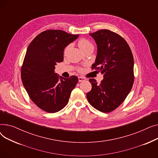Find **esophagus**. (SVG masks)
<instances>
[{"label":"esophagus","instance_id":"obj_1","mask_svg":"<svg viewBox=\"0 0 158 158\" xmlns=\"http://www.w3.org/2000/svg\"><path fill=\"white\" fill-rule=\"evenodd\" d=\"M78 79H79V82H82V81H84L86 80L85 78H84L83 77H79Z\"/></svg>","mask_w":158,"mask_h":158}]
</instances>
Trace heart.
I'll use <instances>...</instances> for the list:
<instances>
[{"instance_id":"obj_1","label":"heart","mask_w":158,"mask_h":158,"mask_svg":"<svg viewBox=\"0 0 158 158\" xmlns=\"http://www.w3.org/2000/svg\"><path fill=\"white\" fill-rule=\"evenodd\" d=\"M78 47H79V48L81 50L82 52H84L86 49L89 48V47H94L93 44L90 42V41L86 39L85 38H82L81 40H79L78 41ZM70 48V45L64 48V53L66 54L67 52V51H69V49Z\"/></svg>"}]
</instances>
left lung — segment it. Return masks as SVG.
<instances>
[{
	"label": "left lung",
	"mask_w": 158,
	"mask_h": 158,
	"mask_svg": "<svg viewBox=\"0 0 158 158\" xmlns=\"http://www.w3.org/2000/svg\"><path fill=\"white\" fill-rule=\"evenodd\" d=\"M89 35L95 41L97 53L92 69L98 70L104 79L97 84L89 79L92 88L87 93L89 103L103 113L114 110L125 100L134 82V60L131 50L122 36L107 29Z\"/></svg>",
	"instance_id": "8db88e82"
}]
</instances>
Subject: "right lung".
<instances>
[{
	"instance_id": "add662e5",
	"label": "right lung",
	"mask_w": 158,
	"mask_h": 158,
	"mask_svg": "<svg viewBox=\"0 0 158 158\" xmlns=\"http://www.w3.org/2000/svg\"><path fill=\"white\" fill-rule=\"evenodd\" d=\"M79 37L61 30H47L29 44L21 69V78L32 102L42 110L56 113L67 104L78 77L66 79L54 72L63 61L64 48Z\"/></svg>"
}]
</instances>
